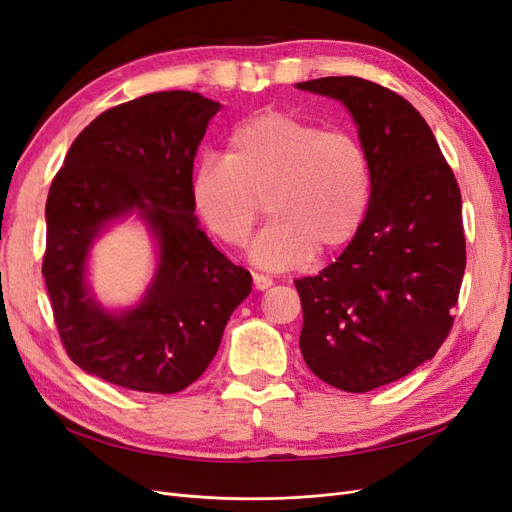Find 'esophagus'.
Returning a JSON list of instances; mask_svg holds the SVG:
<instances>
[{"mask_svg":"<svg viewBox=\"0 0 512 512\" xmlns=\"http://www.w3.org/2000/svg\"><path fill=\"white\" fill-rule=\"evenodd\" d=\"M254 286L256 290H267L273 286V280L269 275H262V273H254Z\"/></svg>","mask_w":512,"mask_h":512,"instance_id":"esophagus-1","label":"esophagus"}]
</instances>
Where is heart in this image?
I'll list each match as a JSON object with an SVG mask.
<instances>
[{
  "instance_id": "1",
  "label": "heart",
  "mask_w": 512,
  "mask_h": 512,
  "mask_svg": "<svg viewBox=\"0 0 512 512\" xmlns=\"http://www.w3.org/2000/svg\"><path fill=\"white\" fill-rule=\"evenodd\" d=\"M374 177L363 143L290 113H258L228 134L226 156L207 153L190 177L196 215L215 237L243 245L265 209L273 218L250 245L258 267L282 271L344 247L361 228Z\"/></svg>"
}]
</instances>
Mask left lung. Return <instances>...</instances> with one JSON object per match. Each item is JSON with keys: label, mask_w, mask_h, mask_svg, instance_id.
Here are the masks:
<instances>
[{"label": "left lung", "mask_w": 512, "mask_h": 512, "mask_svg": "<svg viewBox=\"0 0 512 512\" xmlns=\"http://www.w3.org/2000/svg\"><path fill=\"white\" fill-rule=\"evenodd\" d=\"M299 89L342 102L369 153V209L335 262L294 282L307 367L367 393L433 359L453 327L466 271L461 194L427 121L395 91L359 76Z\"/></svg>", "instance_id": "8db88e82"}]
</instances>
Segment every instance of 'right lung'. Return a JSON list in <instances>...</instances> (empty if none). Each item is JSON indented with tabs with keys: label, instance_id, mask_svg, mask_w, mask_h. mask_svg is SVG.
<instances>
[{
	"label": "right lung",
	"instance_id": "add662e5",
	"mask_svg": "<svg viewBox=\"0 0 512 512\" xmlns=\"http://www.w3.org/2000/svg\"><path fill=\"white\" fill-rule=\"evenodd\" d=\"M220 102L158 91L108 108L76 136L46 198L42 275L70 359L141 393H177L203 376L252 275L215 250L190 198L196 149ZM136 212L159 247L146 297L111 313L90 294V245Z\"/></svg>",
	"mask_w": 512,
	"mask_h": 512
}]
</instances>
